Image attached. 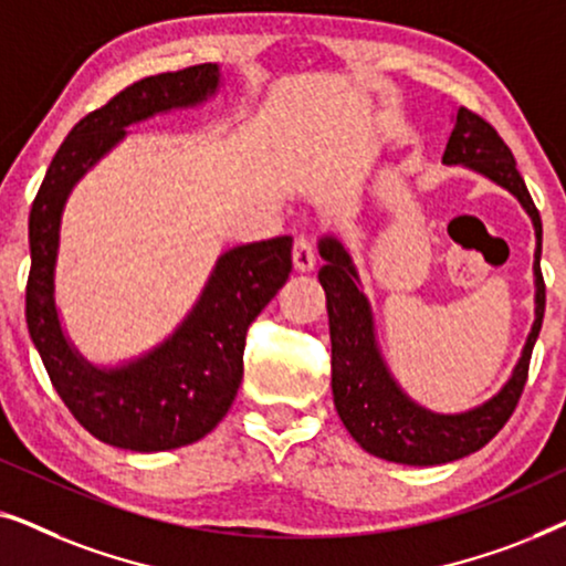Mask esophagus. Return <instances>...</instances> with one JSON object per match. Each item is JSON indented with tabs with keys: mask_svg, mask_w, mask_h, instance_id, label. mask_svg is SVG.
Returning a JSON list of instances; mask_svg holds the SVG:
<instances>
[{
	"mask_svg": "<svg viewBox=\"0 0 566 566\" xmlns=\"http://www.w3.org/2000/svg\"><path fill=\"white\" fill-rule=\"evenodd\" d=\"M293 268H296L298 273H308V270L316 268V252L306 237H298L296 242H293Z\"/></svg>",
	"mask_w": 566,
	"mask_h": 566,
	"instance_id": "1",
	"label": "esophagus"
}]
</instances>
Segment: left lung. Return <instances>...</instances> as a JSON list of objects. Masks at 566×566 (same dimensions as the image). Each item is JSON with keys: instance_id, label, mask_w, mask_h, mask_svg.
<instances>
[{"instance_id": "obj_1", "label": "left lung", "mask_w": 566, "mask_h": 566, "mask_svg": "<svg viewBox=\"0 0 566 566\" xmlns=\"http://www.w3.org/2000/svg\"><path fill=\"white\" fill-rule=\"evenodd\" d=\"M443 165L467 167L513 192L536 229V254H533L536 319H533L531 335L525 339L513 374L492 399L455 415L432 412L409 399L378 350L374 312H370L368 296L363 293L350 252L337 237L327 234L319 239V254L324 260L319 283L327 293L332 397H335L337 415L363 451L394 463H407V467H436V463L463 459L484 448L505 428L528 381L531 353L546 308V285L541 275V216L521 172L515 169V157L507 144L484 118L467 107H459L451 138L446 144Z\"/></svg>"}]
</instances>
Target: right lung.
Masks as SVG:
<instances>
[{"label": "right lung", "mask_w": 566, "mask_h": 566, "mask_svg": "<svg viewBox=\"0 0 566 566\" xmlns=\"http://www.w3.org/2000/svg\"><path fill=\"white\" fill-rule=\"evenodd\" d=\"M221 87L219 64L134 82L69 130L30 208L25 319L53 389L84 430L138 453L172 451L208 436L229 412L244 374V337L291 273V237L223 252L188 316L149 353L95 366L76 350L56 308L61 216L74 185L111 154L128 126L198 107Z\"/></svg>", "instance_id": "add662e5"}]
</instances>
